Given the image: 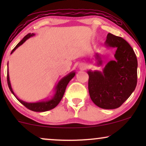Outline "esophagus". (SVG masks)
I'll return each instance as SVG.
<instances>
[{
    "label": "esophagus",
    "mask_w": 146,
    "mask_h": 146,
    "mask_svg": "<svg viewBox=\"0 0 146 146\" xmlns=\"http://www.w3.org/2000/svg\"><path fill=\"white\" fill-rule=\"evenodd\" d=\"M79 68L80 70H85L86 68V65L84 64H80L79 65Z\"/></svg>",
    "instance_id": "34e87169"
}]
</instances>
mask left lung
I'll return each mask as SVG.
<instances>
[{"instance_id":"8db88e82","label":"left lung","mask_w":146,"mask_h":146,"mask_svg":"<svg viewBox=\"0 0 146 146\" xmlns=\"http://www.w3.org/2000/svg\"><path fill=\"white\" fill-rule=\"evenodd\" d=\"M107 48H115L114 60H110L102 71L88 70V90L90 98L97 106L103 109L119 108L136 87L137 60L132 48L122 38L111 33L105 42ZM96 66H100L101 55L95 53Z\"/></svg>"}]
</instances>
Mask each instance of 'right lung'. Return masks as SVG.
Wrapping results in <instances>:
<instances>
[{
  "label": "right lung",
  "mask_w": 146,
  "mask_h": 146,
  "mask_svg": "<svg viewBox=\"0 0 146 146\" xmlns=\"http://www.w3.org/2000/svg\"><path fill=\"white\" fill-rule=\"evenodd\" d=\"M35 35L34 33L28 34V35L27 36H25L23 38V40H22L20 42L17 46H16L15 48L12 50L11 54H13L14 52L16 50V49H17L20 46H21L23 44L25 43L28 39L30 38L31 37L34 36ZM7 66H9V62H8ZM75 75H76V72L74 71H72L71 72H70L69 74H68L66 76H64L58 82L56 86L54 88V93L53 96L50 98L44 99L41 101L36 102H27L23 101L22 100L19 99V98L17 96V95H16L15 92H14L12 88V86H11V81H10L9 74V66H8V71H7V82H8V86H9V88L12 94L15 96L16 98H17L18 100L22 104H23L25 107H27L28 109L31 110L32 111L42 112V111H46L50 110L54 108L56 106H57L58 104L60 103V102L61 101L62 98L68 84L69 82L74 77Z\"/></svg>",
  "instance_id": "1"
}]
</instances>
